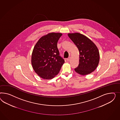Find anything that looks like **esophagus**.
I'll list each match as a JSON object with an SVG mask.
<instances>
[{
  "instance_id": "esophagus-1",
  "label": "esophagus",
  "mask_w": 120,
  "mask_h": 120,
  "mask_svg": "<svg viewBox=\"0 0 120 120\" xmlns=\"http://www.w3.org/2000/svg\"><path fill=\"white\" fill-rule=\"evenodd\" d=\"M70 58H70V57H69V58H67V59H66V60H67V61H69V60H70Z\"/></svg>"
}]
</instances>
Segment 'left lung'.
<instances>
[{"mask_svg":"<svg viewBox=\"0 0 120 120\" xmlns=\"http://www.w3.org/2000/svg\"><path fill=\"white\" fill-rule=\"evenodd\" d=\"M68 35L80 52L79 64L75 71L82 75L93 72L99 62V53L97 46L87 36L80 33H69Z\"/></svg>","mask_w":120,"mask_h":120,"instance_id":"obj_1","label":"left lung"}]
</instances>
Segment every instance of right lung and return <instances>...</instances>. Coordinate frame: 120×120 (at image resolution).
<instances>
[{
  "label": "right lung",
  "instance_id": "right-lung-1",
  "mask_svg": "<svg viewBox=\"0 0 120 120\" xmlns=\"http://www.w3.org/2000/svg\"><path fill=\"white\" fill-rule=\"evenodd\" d=\"M62 35L61 33H49L41 37L33 48L31 58L33 69L44 79L53 78L65 62L57 47Z\"/></svg>",
  "mask_w": 120,
  "mask_h": 120
}]
</instances>
